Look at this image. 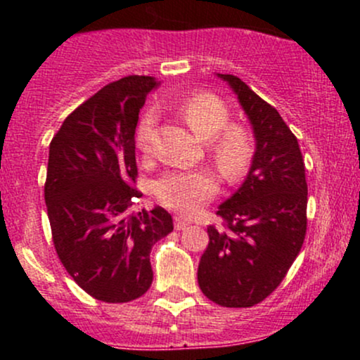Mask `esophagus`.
Wrapping results in <instances>:
<instances>
[{"instance_id":"obj_1","label":"esophagus","mask_w":360,"mask_h":360,"mask_svg":"<svg viewBox=\"0 0 360 360\" xmlns=\"http://www.w3.org/2000/svg\"><path fill=\"white\" fill-rule=\"evenodd\" d=\"M188 221L186 219H183V217H174V228H176V230H186L188 228Z\"/></svg>"}]
</instances>
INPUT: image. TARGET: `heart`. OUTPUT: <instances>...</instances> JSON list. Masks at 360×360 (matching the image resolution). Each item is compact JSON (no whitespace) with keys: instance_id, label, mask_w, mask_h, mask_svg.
I'll use <instances>...</instances> for the list:
<instances>
[{"instance_id":"1","label":"heart","mask_w":360,"mask_h":360,"mask_svg":"<svg viewBox=\"0 0 360 360\" xmlns=\"http://www.w3.org/2000/svg\"><path fill=\"white\" fill-rule=\"evenodd\" d=\"M181 116L198 139L207 143L209 157L230 183L240 179L252 160V139L248 129L230 122V111L219 97L198 94L181 106ZM157 116L148 112L136 130V143L150 153ZM217 177L210 170H170L155 183V197L163 207L193 214L217 193Z\"/></svg>"}]
</instances>
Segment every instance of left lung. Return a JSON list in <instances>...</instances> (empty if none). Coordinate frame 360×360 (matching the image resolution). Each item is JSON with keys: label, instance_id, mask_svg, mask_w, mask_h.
Returning <instances> with one entry per match:
<instances>
[{"label": "left lung", "instance_id": "obj_1", "mask_svg": "<svg viewBox=\"0 0 360 360\" xmlns=\"http://www.w3.org/2000/svg\"><path fill=\"white\" fill-rule=\"evenodd\" d=\"M252 125L256 151L242 186L221 203L223 228H207L198 285L214 303L248 308L284 281L307 233L308 186L296 136L274 106L240 78L219 75Z\"/></svg>", "mask_w": 360, "mask_h": 360}]
</instances>
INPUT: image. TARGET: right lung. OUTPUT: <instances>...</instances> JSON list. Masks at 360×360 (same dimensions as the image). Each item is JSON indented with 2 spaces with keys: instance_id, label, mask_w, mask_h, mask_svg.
I'll return each instance as SVG.
<instances>
[{
  "instance_id": "obj_1",
  "label": "right lung",
  "mask_w": 360,
  "mask_h": 360,
  "mask_svg": "<svg viewBox=\"0 0 360 360\" xmlns=\"http://www.w3.org/2000/svg\"><path fill=\"white\" fill-rule=\"evenodd\" d=\"M153 76H125L64 120L50 143L45 202L60 263L86 294L127 303L150 289L155 242L174 230L162 207L134 212L136 127Z\"/></svg>"
}]
</instances>
